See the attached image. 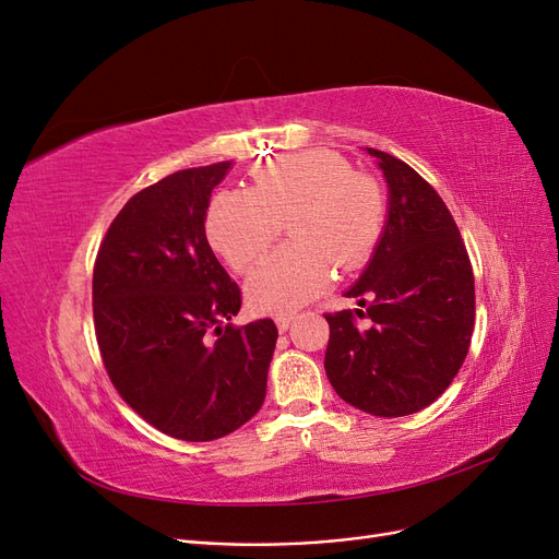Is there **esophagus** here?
<instances>
[{
	"mask_svg": "<svg viewBox=\"0 0 559 559\" xmlns=\"http://www.w3.org/2000/svg\"><path fill=\"white\" fill-rule=\"evenodd\" d=\"M294 319H296L294 312H282V314L275 317V324H277L280 331H286V329H289V326L294 324Z\"/></svg>",
	"mask_w": 559,
	"mask_h": 559,
	"instance_id": "esophagus-1",
	"label": "esophagus"
}]
</instances>
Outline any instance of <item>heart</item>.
<instances>
[{"instance_id":"b5f03b06","label":"heart","mask_w":559,"mask_h":559,"mask_svg":"<svg viewBox=\"0 0 559 559\" xmlns=\"http://www.w3.org/2000/svg\"><path fill=\"white\" fill-rule=\"evenodd\" d=\"M382 186L354 173L329 148H308L270 160L251 173V191H218L205 214V233L235 273H247L284 224L292 242L267 257L247 282L257 310L300 308L326 289L335 265L368 261L384 228Z\"/></svg>"}]
</instances>
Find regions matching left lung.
<instances>
[{
  "label": "left lung",
  "instance_id": "8db88e82",
  "mask_svg": "<svg viewBox=\"0 0 559 559\" xmlns=\"http://www.w3.org/2000/svg\"><path fill=\"white\" fill-rule=\"evenodd\" d=\"M389 218L361 280L345 294L366 310L326 312L324 368L335 394L378 417H403L441 396L468 354L476 284L454 218L408 163L378 148ZM368 318L358 326L356 317Z\"/></svg>",
  "mask_w": 559,
  "mask_h": 559
}]
</instances>
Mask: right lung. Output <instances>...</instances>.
<instances>
[{"label":"right lung","mask_w":559,"mask_h":559,"mask_svg":"<svg viewBox=\"0 0 559 559\" xmlns=\"http://www.w3.org/2000/svg\"><path fill=\"white\" fill-rule=\"evenodd\" d=\"M230 160L189 167L134 193L99 242L93 321L116 392L179 441L240 429L265 399L273 319L235 326L242 294L205 235Z\"/></svg>","instance_id":"obj_1"}]
</instances>
